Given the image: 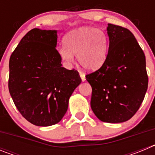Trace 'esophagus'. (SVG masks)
I'll list each match as a JSON object with an SVG mask.
<instances>
[{"mask_svg":"<svg viewBox=\"0 0 155 155\" xmlns=\"http://www.w3.org/2000/svg\"><path fill=\"white\" fill-rule=\"evenodd\" d=\"M80 77H81V78L82 81H85L86 78H85V75H84V74L81 73V72H80Z\"/></svg>","mask_w":155,"mask_h":155,"instance_id":"esophagus-1","label":"esophagus"}]
</instances>
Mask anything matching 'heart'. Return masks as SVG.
<instances>
[{
	"label": "heart",
	"instance_id": "1",
	"mask_svg": "<svg viewBox=\"0 0 155 155\" xmlns=\"http://www.w3.org/2000/svg\"><path fill=\"white\" fill-rule=\"evenodd\" d=\"M65 46L59 50V55L67 64L74 62V56L86 71L99 69L105 62L109 39L105 31L91 27H81L66 35Z\"/></svg>",
	"mask_w": 155,
	"mask_h": 155
}]
</instances>
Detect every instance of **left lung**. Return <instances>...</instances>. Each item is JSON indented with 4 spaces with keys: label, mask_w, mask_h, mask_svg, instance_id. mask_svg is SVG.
I'll list each match as a JSON object with an SVG mask.
<instances>
[{
    "label": "left lung",
    "mask_w": 155,
    "mask_h": 155,
    "mask_svg": "<svg viewBox=\"0 0 155 155\" xmlns=\"http://www.w3.org/2000/svg\"><path fill=\"white\" fill-rule=\"evenodd\" d=\"M109 46L105 62L86 75L92 88L91 107L101 121L123 123L132 118L148 85L146 59L136 38L127 28L108 24Z\"/></svg>",
    "instance_id": "obj_1"
}]
</instances>
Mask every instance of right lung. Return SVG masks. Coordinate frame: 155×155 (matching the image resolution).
I'll list each match as a JSON object with an SVG mask.
<instances>
[{
	"label": "right lung",
	"mask_w": 155,
	"mask_h": 155,
	"mask_svg": "<svg viewBox=\"0 0 155 155\" xmlns=\"http://www.w3.org/2000/svg\"><path fill=\"white\" fill-rule=\"evenodd\" d=\"M57 33L30 30L9 61L8 88L14 103L25 120L39 127L62 120L70 97L81 82L78 71L62 68Z\"/></svg>",
	"instance_id": "obj_1"
}]
</instances>
